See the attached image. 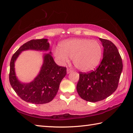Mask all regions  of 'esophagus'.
<instances>
[{"label": "esophagus", "mask_w": 133, "mask_h": 133, "mask_svg": "<svg viewBox=\"0 0 133 133\" xmlns=\"http://www.w3.org/2000/svg\"><path fill=\"white\" fill-rule=\"evenodd\" d=\"M72 71H73V70H71V69H67V74L70 73L71 72H72Z\"/></svg>", "instance_id": "esophagus-1"}]
</instances>
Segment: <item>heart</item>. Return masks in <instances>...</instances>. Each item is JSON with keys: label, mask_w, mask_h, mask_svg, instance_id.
<instances>
[{"label": "heart", "mask_w": 133, "mask_h": 133, "mask_svg": "<svg viewBox=\"0 0 133 133\" xmlns=\"http://www.w3.org/2000/svg\"><path fill=\"white\" fill-rule=\"evenodd\" d=\"M54 55L61 63L73 58L75 66L80 70H93L100 63L102 57V45L96 40L73 39L66 40L60 44V49L53 50Z\"/></svg>", "instance_id": "1"}]
</instances>
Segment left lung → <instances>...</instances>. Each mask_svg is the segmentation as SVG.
I'll list each match as a JSON object with an SVG mask.
<instances>
[{
	"label": "left lung",
	"mask_w": 133,
	"mask_h": 133,
	"mask_svg": "<svg viewBox=\"0 0 133 133\" xmlns=\"http://www.w3.org/2000/svg\"><path fill=\"white\" fill-rule=\"evenodd\" d=\"M102 43L103 57L100 64L89 73H80L77 91L83 100L90 102L103 100L114 93L118 87L123 70L122 59L116 46L106 39Z\"/></svg>",
	"instance_id": "1"
}]
</instances>
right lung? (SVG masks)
<instances>
[{
	"mask_svg": "<svg viewBox=\"0 0 133 133\" xmlns=\"http://www.w3.org/2000/svg\"><path fill=\"white\" fill-rule=\"evenodd\" d=\"M29 50L49 51L50 44L48 39L30 40L16 51L10 63V85L17 95L26 102L36 104L49 103L57 94L60 82L66 75V68L57 65L51 51L43 53V64L36 77L30 83L21 82L16 75L15 63L22 51Z\"/></svg>",
	"mask_w": 133,
	"mask_h": 133,
	"instance_id": "1",
	"label": "right lung"
}]
</instances>
